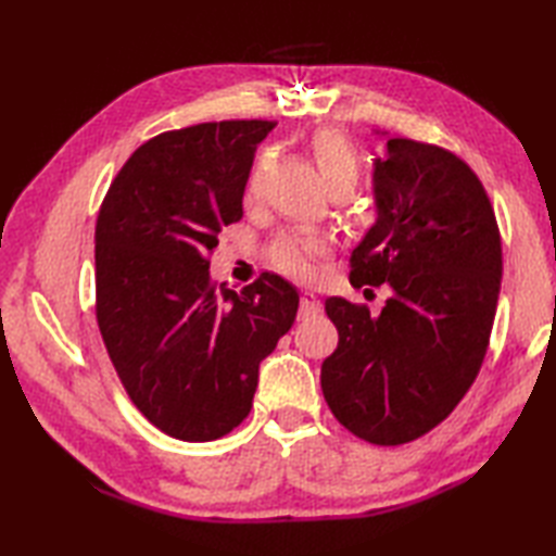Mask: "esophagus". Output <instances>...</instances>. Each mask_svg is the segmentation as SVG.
I'll return each instance as SVG.
<instances>
[{
	"label": "esophagus",
	"instance_id": "obj_1",
	"mask_svg": "<svg viewBox=\"0 0 556 556\" xmlns=\"http://www.w3.org/2000/svg\"><path fill=\"white\" fill-rule=\"evenodd\" d=\"M320 313V301H317V296L313 291H301V311L299 315L301 317H313Z\"/></svg>",
	"mask_w": 556,
	"mask_h": 556
}]
</instances>
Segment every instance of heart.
<instances>
[{"instance_id":"heart-1","label":"heart","mask_w":556,"mask_h":556,"mask_svg":"<svg viewBox=\"0 0 556 556\" xmlns=\"http://www.w3.org/2000/svg\"><path fill=\"white\" fill-rule=\"evenodd\" d=\"M313 160L320 169V176L327 188L349 186L356 188L358 181V155L349 138L332 128L317 131L311 140ZM267 164V152H260L251 172L245 176V195H253L263 179ZM325 253V243L315 236H281L267 251V263L281 275L289 277H308L313 269V257Z\"/></svg>"}]
</instances>
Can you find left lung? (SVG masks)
Segmentation results:
<instances>
[{"label": "left lung", "mask_w": 556, "mask_h": 556, "mask_svg": "<svg viewBox=\"0 0 556 556\" xmlns=\"http://www.w3.org/2000/svg\"><path fill=\"white\" fill-rule=\"evenodd\" d=\"M377 222L351 253V285L392 289L382 313L327 299L339 332L320 384L361 440L396 446L437 428L485 361L502 281L497 217L476 172L440 146L387 140ZM370 291V289H365Z\"/></svg>", "instance_id": "obj_1"}]
</instances>
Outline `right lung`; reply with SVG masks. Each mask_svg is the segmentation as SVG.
Segmentation results:
<instances>
[{"instance_id":"obj_1","label":"right lung","mask_w":556,"mask_h":556,"mask_svg":"<svg viewBox=\"0 0 556 556\" xmlns=\"http://www.w3.org/2000/svg\"><path fill=\"white\" fill-rule=\"evenodd\" d=\"M275 122H205L146 140L96 224V317L136 408L164 434L210 442L251 413L260 361L299 311L263 271L241 291L210 279L217 233L243 215L245 176Z\"/></svg>"}]
</instances>
